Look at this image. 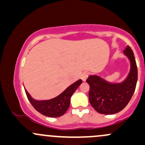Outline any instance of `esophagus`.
I'll list each match as a JSON object with an SVG mask.
<instances>
[{
  "label": "esophagus",
  "instance_id": "1",
  "mask_svg": "<svg viewBox=\"0 0 145 145\" xmlns=\"http://www.w3.org/2000/svg\"><path fill=\"white\" fill-rule=\"evenodd\" d=\"M88 72H84L82 73V74H81V79H82V81H84V82H85V81L86 80V79L88 78Z\"/></svg>",
  "mask_w": 145,
  "mask_h": 145
}]
</instances>
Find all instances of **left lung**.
Wrapping results in <instances>:
<instances>
[{
    "mask_svg": "<svg viewBox=\"0 0 145 145\" xmlns=\"http://www.w3.org/2000/svg\"><path fill=\"white\" fill-rule=\"evenodd\" d=\"M124 54L130 60L131 69L127 79L112 84L97 75L86 79L90 86L89 101L92 106L102 114H115L122 110L131 99L138 81V68L133 51L127 46Z\"/></svg>",
    "mask_w": 145,
    "mask_h": 145,
    "instance_id": "obj_1",
    "label": "left lung"
}]
</instances>
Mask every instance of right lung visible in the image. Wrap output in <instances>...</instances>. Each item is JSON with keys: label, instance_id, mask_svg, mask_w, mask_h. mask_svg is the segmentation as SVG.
Instances as JSON below:
<instances>
[{"label": "right lung", "instance_id": "right-lung-1", "mask_svg": "<svg viewBox=\"0 0 145 145\" xmlns=\"http://www.w3.org/2000/svg\"><path fill=\"white\" fill-rule=\"evenodd\" d=\"M82 83V79H79L68 86L59 95L48 100H36L31 97L26 89L25 91L29 102L37 111L45 116L57 118L63 116L68 109L71 96Z\"/></svg>", "mask_w": 145, "mask_h": 145}]
</instances>
